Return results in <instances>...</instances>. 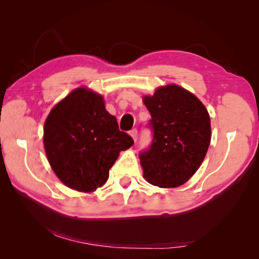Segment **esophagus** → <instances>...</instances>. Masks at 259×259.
Instances as JSON below:
<instances>
[{"mask_svg":"<svg viewBox=\"0 0 259 259\" xmlns=\"http://www.w3.org/2000/svg\"><path fill=\"white\" fill-rule=\"evenodd\" d=\"M130 135L132 136L133 139L136 140V138H137V130H136V128L131 130V131H130Z\"/></svg>","mask_w":259,"mask_h":259,"instance_id":"esophagus-1","label":"esophagus"}]
</instances>
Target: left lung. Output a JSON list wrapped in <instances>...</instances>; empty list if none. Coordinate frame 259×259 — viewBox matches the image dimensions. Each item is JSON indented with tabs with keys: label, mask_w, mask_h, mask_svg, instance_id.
Here are the masks:
<instances>
[{
	"label": "left lung",
	"mask_w": 259,
	"mask_h": 259,
	"mask_svg": "<svg viewBox=\"0 0 259 259\" xmlns=\"http://www.w3.org/2000/svg\"><path fill=\"white\" fill-rule=\"evenodd\" d=\"M144 104L151 114L152 143L140 152L144 177L161 188L184 185L204 160L210 143L209 114L192 93L161 86Z\"/></svg>",
	"instance_id": "left-lung-1"
}]
</instances>
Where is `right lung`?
Masks as SVG:
<instances>
[{"label": "right lung", "mask_w": 259, "mask_h": 259, "mask_svg": "<svg viewBox=\"0 0 259 259\" xmlns=\"http://www.w3.org/2000/svg\"><path fill=\"white\" fill-rule=\"evenodd\" d=\"M43 142L54 173L81 192L106 184L120 151L134 144L106 110L103 96L85 88L72 91L52 109Z\"/></svg>", "instance_id": "add662e5"}]
</instances>
